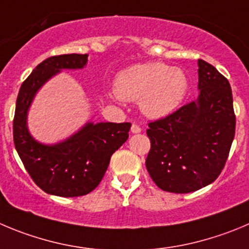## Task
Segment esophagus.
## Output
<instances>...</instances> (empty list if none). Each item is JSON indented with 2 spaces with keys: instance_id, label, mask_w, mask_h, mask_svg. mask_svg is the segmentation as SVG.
<instances>
[{
  "instance_id": "esophagus-1",
  "label": "esophagus",
  "mask_w": 249,
  "mask_h": 249,
  "mask_svg": "<svg viewBox=\"0 0 249 249\" xmlns=\"http://www.w3.org/2000/svg\"><path fill=\"white\" fill-rule=\"evenodd\" d=\"M131 132L132 134H140L141 132V127L136 124L131 125Z\"/></svg>"
}]
</instances>
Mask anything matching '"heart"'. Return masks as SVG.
Instances as JSON below:
<instances>
[{"label": "heart", "instance_id": "obj_1", "mask_svg": "<svg viewBox=\"0 0 249 249\" xmlns=\"http://www.w3.org/2000/svg\"><path fill=\"white\" fill-rule=\"evenodd\" d=\"M189 78L184 70L163 62H145L126 67L114 81L115 94L123 101H139L150 119H162L177 110L187 97Z\"/></svg>", "mask_w": 249, "mask_h": 249}]
</instances>
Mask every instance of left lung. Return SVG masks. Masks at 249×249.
I'll list each match as a JSON object with an SVG mask.
<instances>
[{
  "label": "left lung",
  "mask_w": 249,
  "mask_h": 249,
  "mask_svg": "<svg viewBox=\"0 0 249 249\" xmlns=\"http://www.w3.org/2000/svg\"><path fill=\"white\" fill-rule=\"evenodd\" d=\"M198 98L148 124L146 168L166 192L182 194L211 184L224 169L234 138L229 81L204 60H198Z\"/></svg>",
  "instance_id": "obj_1"
}]
</instances>
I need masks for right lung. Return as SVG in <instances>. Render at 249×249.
Masks as SVG:
<instances>
[{
	"instance_id": "add662e5",
	"label": "right lung",
	"mask_w": 249,
	"mask_h": 249,
	"mask_svg": "<svg viewBox=\"0 0 249 249\" xmlns=\"http://www.w3.org/2000/svg\"><path fill=\"white\" fill-rule=\"evenodd\" d=\"M88 54L51 56L39 64L20 86L13 120V140L25 169L45 193L81 196L101 183L110 157L129 138L130 123L87 122L65 140L44 143L28 127V113L40 88L61 71L87 66Z\"/></svg>"
}]
</instances>
